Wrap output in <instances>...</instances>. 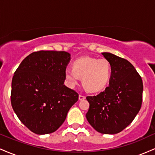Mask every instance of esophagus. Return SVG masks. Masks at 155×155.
Segmentation results:
<instances>
[{"mask_svg": "<svg viewBox=\"0 0 155 155\" xmlns=\"http://www.w3.org/2000/svg\"><path fill=\"white\" fill-rule=\"evenodd\" d=\"M86 98V97H85L84 95H79V99L80 101H83V100H84V99Z\"/></svg>", "mask_w": 155, "mask_h": 155, "instance_id": "esophagus-1", "label": "esophagus"}]
</instances>
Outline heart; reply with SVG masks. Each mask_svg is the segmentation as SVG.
Returning <instances> with one entry per match:
<instances>
[{"mask_svg": "<svg viewBox=\"0 0 155 155\" xmlns=\"http://www.w3.org/2000/svg\"><path fill=\"white\" fill-rule=\"evenodd\" d=\"M111 74V64L106 59L83 57L76 60L73 68H66L65 76L69 86L74 87L81 77L83 86L89 92H96L106 87Z\"/></svg>", "mask_w": 155, "mask_h": 155, "instance_id": "b5f03b06", "label": "heart"}]
</instances>
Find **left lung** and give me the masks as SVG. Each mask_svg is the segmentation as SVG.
<instances>
[{
	"mask_svg": "<svg viewBox=\"0 0 155 155\" xmlns=\"http://www.w3.org/2000/svg\"><path fill=\"white\" fill-rule=\"evenodd\" d=\"M102 54L109 62V86L95 96H87V120L103 134H116L127 127L140 111L143 81L128 60L109 52Z\"/></svg>",
	"mask_w": 155,
	"mask_h": 155,
	"instance_id": "obj_1",
	"label": "left lung"
}]
</instances>
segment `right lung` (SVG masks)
<instances>
[{"mask_svg": "<svg viewBox=\"0 0 155 155\" xmlns=\"http://www.w3.org/2000/svg\"><path fill=\"white\" fill-rule=\"evenodd\" d=\"M71 54L64 51H38L27 56L12 81L11 102L19 120L38 135L56 131L79 94L64 84Z\"/></svg>", "mask_w": 155, "mask_h": 155, "instance_id": "1", "label": "right lung"}]
</instances>
